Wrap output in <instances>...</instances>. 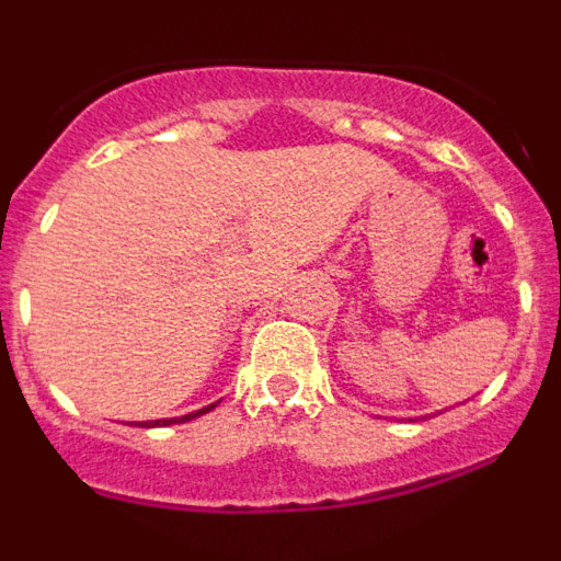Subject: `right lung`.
<instances>
[{
  "label": "right lung",
  "instance_id": "add662e5",
  "mask_svg": "<svg viewBox=\"0 0 561 561\" xmlns=\"http://www.w3.org/2000/svg\"><path fill=\"white\" fill-rule=\"evenodd\" d=\"M216 404H219V401H216ZM216 404H207V408L196 410V413H187V415H180V419H162V421H140V427H168V424H185V421H191V419H199V415L210 413V410H213V408H216Z\"/></svg>",
  "mask_w": 561,
  "mask_h": 561
}]
</instances>
